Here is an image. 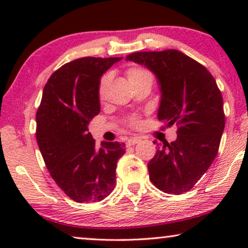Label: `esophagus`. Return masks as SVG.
Segmentation results:
<instances>
[{"instance_id":"obj_1","label":"esophagus","mask_w":248,"mask_h":248,"mask_svg":"<svg viewBox=\"0 0 248 248\" xmlns=\"http://www.w3.org/2000/svg\"><path fill=\"white\" fill-rule=\"evenodd\" d=\"M140 141H141L140 138H131V139H128V140H127L126 145H128V147H130V145H134V144L139 143V142H140Z\"/></svg>"}]
</instances>
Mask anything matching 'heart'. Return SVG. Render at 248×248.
<instances>
[{
	"instance_id": "heart-1",
	"label": "heart",
	"mask_w": 248,
	"mask_h": 248,
	"mask_svg": "<svg viewBox=\"0 0 248 248\" xmlns=\"http://www.w3.org/2000/svg\"><path fill=\"white\" fill-rule=\"evenodd\" d=\"M126 76H127L128 81H130V83L138 82V81H141L143 79H152L151 73L145 69H142V67H131V69H128L126 71ZM107 82H108V76H104L101 78L99 82V87H98V94H99V97H103ZM131 123L132 124L135 123L134 118L131 121Z\"/></svg>"
}]
</instances>
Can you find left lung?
<instances>
[{"instance_id": "1", "label": "left lung", "mask_w": 248, "mask_h": 248, "mask_svg": "<svg viewBox=\"0 0 248 248\" xmlns=\"http://www.w3.org/2000/svg\"><path fill=\"white\" fill-rule=\"evenodd\" d=\"M126 61L144 65L157 77L161 93L158 120L167 127L178 126L177 139L160 145L149 161L151 182L169 194L188 192L215 160L225 128L223 100L215 78L176 49L132 53Z\"/></svg>"}]
</instances>
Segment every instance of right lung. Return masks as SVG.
Here are the masks:
<instances>
[{
  "label": "right lung",
  "instance_id": "right-lung-1",
  "mask_svg": "<svg viewBox=\"0 0 248 248\" xmlns=\"http://www.w3.org/2000/svg\"><path fill=\"white\" fill-rule=\"evenodd\" d=\"M123 57H81L61 66L47 81L37 110L36 139L47 169L76 202H98L113 192L120 142H96L88 125L100 111V78Z\"/></svg>",
  "mask_w": 248,
  "mask_h": 248
}]
</instances>
